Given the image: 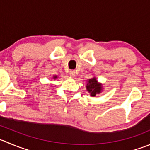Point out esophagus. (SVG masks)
Segmentation results:
<instances>
[{
    "mask_svg": "<svg viewBox=\"0 0 150 150\" xmlns=\"http://www.w3.org/2000/svg\"><path fill=\"white\" fill-rule=\"evenodd\" d=\"M69 75H70L71 77H75V72L74 70H71L70 72H69Z\"/></svg>",
    "mask_w": 150,
    "mask_h": 150,
    "instance_id": "obj_1",
    "label": "esophagus"
}]
</instances>
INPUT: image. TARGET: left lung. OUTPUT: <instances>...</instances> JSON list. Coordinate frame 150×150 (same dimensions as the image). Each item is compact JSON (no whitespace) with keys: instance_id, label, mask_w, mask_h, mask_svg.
Returning a JSON list of instances; mask_svg holds the SVG:
<instances>
[{"instance_id":"left-lung-1","label":"left lung","mask_w":150,"mask_h":150,"mask_svg":"<svg viewBox=\"0 0 150 150\" xmlns=\"http://www.w3.org/2000/svg\"><path fill=\"white\" fill-rule=\"evenodd\" d=\"M86 88L88 92L91 94V96L94 97L97 94H99L101 91L102 86L100 84L97 83L96 78H91L88 80V84L86 86Z\"/></svg>"}]
</instances>
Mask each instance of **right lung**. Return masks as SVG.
I'll return each mask as SVG.
<instances>
[{
    "label": "right lung",
    "instance_id": "obj_1",
    "mask_svg": "<svg viewBox=\"0 0 150 150\" xmlns=\"http://www.w3.org/2000/svg\"><path fill=\"white\" fill-rule=\"evenodd\" d=\"M57 78V76H54V79H55V78Z\"/></svg>",
    "mask_w": 150,
    "mask_h": 150
}]
</instances>
